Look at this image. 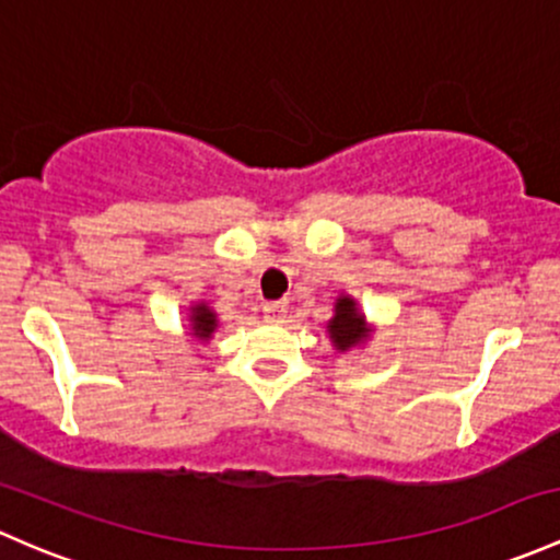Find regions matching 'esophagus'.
Returning <instances> with one entry per match:
<instances>
[{
  "label": "esophagus",
  "mask_w": 560,
  "mask_h": 560,
  "mask_svg": "<svg viewBox=\"0 0 560 560\" xmlns=\"http://www.w3.org/2000/svg\"><path fill=\"white\" fill-rule=\"evenodd\" d=\"M287 300H268V303L262 305V314H265V319H270V322H279V319H284V314H287Z\"/></svg>",
  "instance_id": "obj_1"
}]
</instances>
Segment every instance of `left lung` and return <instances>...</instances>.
I'll return each instance as SVG.
<instances>
[{"mask_svg":"<svg viewBox=\"0 0 560 560\" xmlns=\"http://www.w3.org/2000/svg\"><path fill=\"white\" fill-rule=\"evenodd\" d=\"M329 338L338 346L340 351L351 349L359 340L368 338V329H364V316L354 308V300L340 298L335 305V319L327 325Z\"/></svg>","mask_w":560,"mask_h":560,"instance_id":"8db88e82","label":"left lung"}]
</instances>
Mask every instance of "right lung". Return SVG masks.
<instances>
[{
    "instance_id": "right-lung-1",
    "label": "right lung",
    "mask_w": 560,
    "mask_h": 560,
    "mask_svg": "<svg viewBox=\"0 0 560 560\" xmlns=\"http://www.w3.org/2000/svg\"><path fill=\"white\" fill-rule=\"evenodd\" d=\"M214 327H217L214 314H211L206 305H198V308L192 311V332H196L201 340H206L211 332H214Z\"/></svg>"
}]
</instances>
